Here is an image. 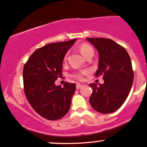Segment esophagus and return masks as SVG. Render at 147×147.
I'll list each match as a JSON object with an SVG mask.
<instances>
[{
  "mask_svg": "<svg viewBox=\"0 0 147 147\" xmlns=\"http://www.w3.org/2000/svg\"><path fill=\"white\" fill-rule=\"evenodd\" d=\"M82 84H80V83H77V84H76V89H80V87H82Z\"/></svg>",
  "mask_w": 147,
  "mask_h": 147,
  "instance_id": "34e87169",
  "label": "esophagus"
}]
</instances>
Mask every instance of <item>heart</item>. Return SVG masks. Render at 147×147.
<instances>
[{
    "label": "heart",
    "instance_id": "heart-1",
    "mask_svg": "<svg viewBox=\"0 0 147 147\" xmlns=\"http://www.w3.org/2000/svg\"><path fill=\"white\" fill-rule=\"evenodd\" d=\"M92 49H93L92 48H91L90 46L87 45H82L80 48V52L82 55H83V56L85 55V53H87L88 52V51ZM88 73H89V71L88 70H82L78 72V73H76L74 75V76L76 78L78 79V80H82V78H83V76L86 75V74H87Z\"/></svg>",
    "mask_w": 147,
    "mask_h": 147
}]
</instances>
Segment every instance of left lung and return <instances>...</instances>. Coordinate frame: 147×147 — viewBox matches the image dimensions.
I'll list each match as a JSON object with an SVG mask.
<instances>
[{
    "mask_svg": "<svg viewBox=\"0 0 147 147\" xmlns=\"http://www.w3.org/2000/svg\"><path fill=\"white\" fill-rule=\"evenodd\" d=\"M99 56L96 76H102L105 82L89 86L93 92L89 102L94 110L111 113L118 110L128 97L134 82L131 60L127 50L115 41L102 38H87Z\"/></svg>",
    "mask_w": 147,
    "mask_h": 147,
    "instance_id": "obj_1",
    "label": "left lung"
}]
</instances>
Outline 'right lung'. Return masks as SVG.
<instances>
[{"mask_svg": "<svg viewBox=\"0 0 147 147\" xmlns=\"http://www.w3.org/2000/svg\"><path fill=\"white\" fill-rule=\"evenodd\" d=\"M76 39L53 42L36 49L23 68L24 90L27 100L35 111L49 120L62 118L68 113L75 83L55 84L61 77L63 61Z\"/></svg>", "mask_w": 147, "mask_h": 147, "instance_id": "obj_1", "label": "right lung"}]
</instances>
